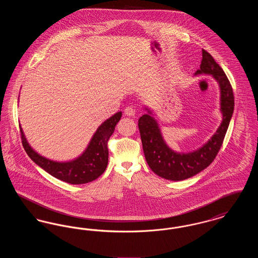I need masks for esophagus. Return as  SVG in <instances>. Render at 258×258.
<instances>
[{
    "mask_svg": "<svg viewBox=\"0 0 258 258\" xmlns=\"http://www.w3.org/2000/svg\"><path fill=\"white\" fill-rule=\"evenodd\" d=\"M135 113H136V109L134 106H126L125 109H124V114L126 116H135Z\"/></svg>",
    "mask_w": 258,
    "mask_h": 258,
    "instance_id": "34e87169",
    "label": "esophagus"
}]
</instances>
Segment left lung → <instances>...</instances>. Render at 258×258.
Instances as JSON below:
<instances>
[{"label": "left lung", "mask_w": 258, "mask_h": 258, "mask_svg": "<svg viewBox=\"0 0 258 258\" xmlns=\"http://www.w3.org/2000/svg\"><path fill=\"white\" fill-rule=\"evenodd\" d=\"M211 74L221 89L222 122L208 142L197 151L181 154L168 147L162 138L159 124L151 111L138 120V128L148 165L161 178L182 181L204 170L213 162L221 149L234 110L233 90L219 63L206 50L202 49V61L197 74Z\"/></svg>", "instance_id": "1"}]
</instances>
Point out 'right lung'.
Here are the masks:
<instances>
[{"mask_svg":"<svg viewBox=\"0 0 258 258\" xmlns=\"http://www.w3.org/2000/svg\"><path fill=\"white\" fill-rule=\"evenodd\" d=\"M121 117L120 111L101 123L84 153L71 161L58 162L38 155L27 142L22 127L19 125L22 144L31 160L53 177L69 184H86L98 179L105 171L108 163L107 142Z\"/></svg>","mask_w":258,"mask_h":258,"instance_id":"1","label":"right lung"}]
</instances>
